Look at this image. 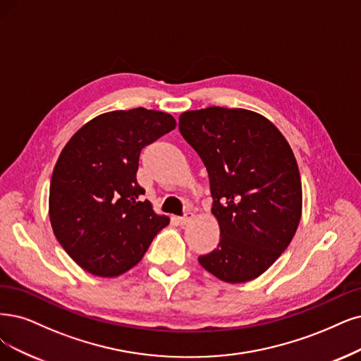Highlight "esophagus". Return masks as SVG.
<instances>
[{
    "label": "esophagus",
    "mask_w": 361,
    "mask_h": 361,
    "mask_svg": "<svg viewBox=\"0 0 361 361\" xmlns=\"http://www.w3.org/2000/svg\"><path fill=\"white\" fill-rule=\"evenodd\" d=\"M192 219H193V212H185L184 217H180V219H178V223H180L181 226H185V224H189V223L192 221Z\"/></svg>",
    "instance_id": "34e87169"
}]
</instances>
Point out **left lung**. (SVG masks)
Segmentation results:
<instances>
[{"label":"left lung","instance_id":"8db88e82","mask_svg":"<svg viewBox=\"0 0 361 361\" xmlns=\"http://www.w3.org/2000/svg\"><path fill=\"white\" fill-rule=\"evenodd\" d=\"M178 128L208 171L220 228L217 248L199 263L229 284L256 279L286 251L300 221L295 153L271 120L245 109L184 111Z\"/></svg>","mask_w":361,"mask_h":361}]
</instances>
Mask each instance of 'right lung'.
Segmentation results:
<instances>
[{"label": "right lung", "mask_w": 361, "mask_h": 361, "mask_svg": "<svg viewBox=\"0 0 361 361\" xmlns=\"http://www.w3.org/2000/svg\"><path fill=\"white\" fill-rule=\"evenodd\" d=\"M177 126L171 114L140 109L99 114L80 128L53 168V233L86 272L113 278L133 268L169 224L137 181L140 153Z\"/></svg>", "instance_id": "add662e5"}]
</instances>
